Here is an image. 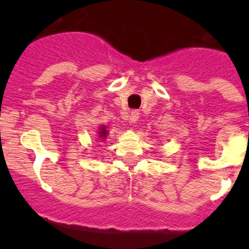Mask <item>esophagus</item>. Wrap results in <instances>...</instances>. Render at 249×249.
<instances>
[{
	"label": "esophagus",
	"mask_w": 249,
	"mask_h": 249,
	"mask_svg": "<svg viewBox=\"0 0 249 249\" xmlns=\"http://www.w3.org/2000/svg\"><path fill=\"white\" fill-rule=\"evenodd\" d=\"M139 118H140L139 110H132V112L130 113V115H129V122L131 123V124H135V123L139 120Z\"/></svg>",
	"instance_id": "esophagus-1"
}]
</instances>
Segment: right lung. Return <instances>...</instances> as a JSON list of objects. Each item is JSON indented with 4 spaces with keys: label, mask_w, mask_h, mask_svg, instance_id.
<instances>
[{
    "label": "right lung",
    "mask_w": 249,
    "mask_h": 249,
    "mask_svg": "<svg viewBox=\"0 0 249 249\" xmlns=\"http://www.w3.org/2000/svg\"><path fill=\"white\" fill-rule=\"evenodd\" d=\"M99 137H100V139H101L102 141H104V140L107 137V130H106V126H105V125H102V126L100 127V130H99Z\"/></svg>",
    "instance_id": "obj_1"
}]
</instances>
